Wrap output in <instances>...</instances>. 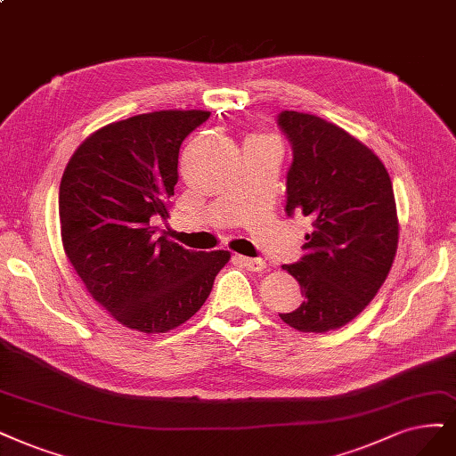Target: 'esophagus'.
I'll list each match as a JSON object with an SVG mask.
<instances>
[{
	"label": "esophagus",
	"instance_id": "esophagus-1",
	"mask_svg": "<svg viewBox=\"0 0 456 456\" xmlns=\"http://www.w3.org/2000/svg\"><path fill=\"white\" fill-rule=\"evenodd\" d=\"M238 260L245 265L248 272H264L265 262L262 258H248V256H238Z\"/></svg>",
	"mask_w": 456,
	"mask_h": 456
}]
</instances>
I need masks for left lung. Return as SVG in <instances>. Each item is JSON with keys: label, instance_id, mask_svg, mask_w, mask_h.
<instances>
[{"label": "left lung", "instance_id": "left-lung-1", "mask_svg": "<svg viewBox=\"0 0 456 456\" xmlns=\"http://www.w3.org/2000/svg\"><path fill=\"white\" fill-rule=\"evenodd\" d=\"M294 160L287 213L311 218L307 255L282 265L302 289V304L281 313L300 332L349 324L385 282L398 248V213L385 164L349 132L321 117L282 111Z\"/></svg>", "mask_w": 456, "mask_h": 456}]
</instances>
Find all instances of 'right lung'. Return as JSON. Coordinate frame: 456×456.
<instances>
[{"instance_id":"right-lung-1","label":"right lung","mask_w":456,"mask_h":456,"mask_svg":"<svg viewBox=\"0 0 456 456\" xmlns=\"http://www.w3.org/2000/svg\"><path fill=\"white\" fill-rule=\"evenodd\" d=\"M166 109L105 124L75 149L60 181L64 253L109 315L143 334H166L208 300L228 250L184 248L159 235L167 218L184 137L209 118Z\"/></svg>"}]
</instances>
